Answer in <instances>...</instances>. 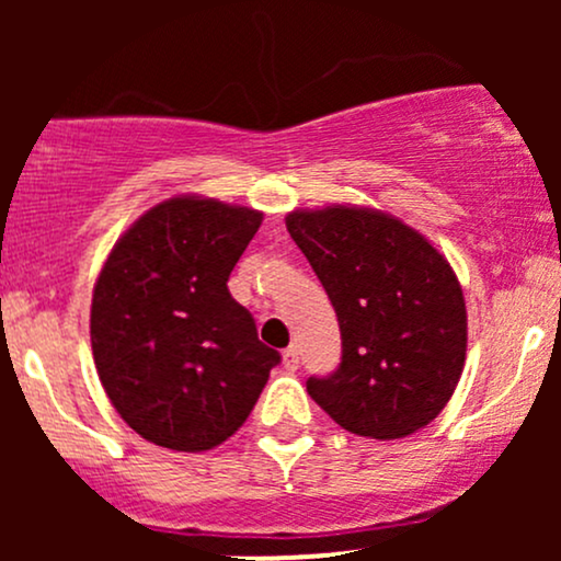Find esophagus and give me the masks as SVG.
I'll return each mask as SVG.
<instances>
[{
  "label": "esophagus",
  "mask_w": 561,
  "mask_h": 561,
  "mask_svg": "<svg viewBox=\"0 0 561 561\" xmlns=\"http://www.w3.org/2000/svg\"><path fill=\"white\" fill-rule=\"evenodd\" d=\"M282 364H285V369H289V371L298 369V364H300V353H298V347L289 345L287 351L282 353Z\"/></svg>",
  "instance_id": "obj_1"
}]
</instances>
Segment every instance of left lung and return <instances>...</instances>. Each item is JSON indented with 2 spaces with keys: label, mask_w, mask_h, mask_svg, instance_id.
I'll use <instances>...</instances> for the list:
<instances>
[{
  "label": "left lung",
  "mask_w": 561,
  "mask_h": 561,
  "mask_svg": "<svg viewBox=\"0 0 561 561\" xmlns=\"http://www.w3.org/2000/svg\"><path fill=\"white\" fill-rule=\"evenodd\" d=\"M287 231L337 313L343 358L308 396L347 433L392 440L427 427L467 356V308L448 261L371 208L293 210Z\"/></svg>",
  "instance_id": "1"
}]
</instances>
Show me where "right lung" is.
<instances>
[{
    "mask_svg": "<svg viewBox=\"0 0 561 561\" xmlns=\"http://www.w3.org/2000/svg\"><path fill=\"white\" fill-rule=\"evenodd\" d=\"M263 214L171 197L115 242L92 298L102 388L128 427L171 450L231 437L282 356L227 282Z\"/></svg>",
    "mask_w": 561,
    "mask_h": 561,
    "instance_id": "right-lung-1",
    "label": "right lung"
}]
</instances>
